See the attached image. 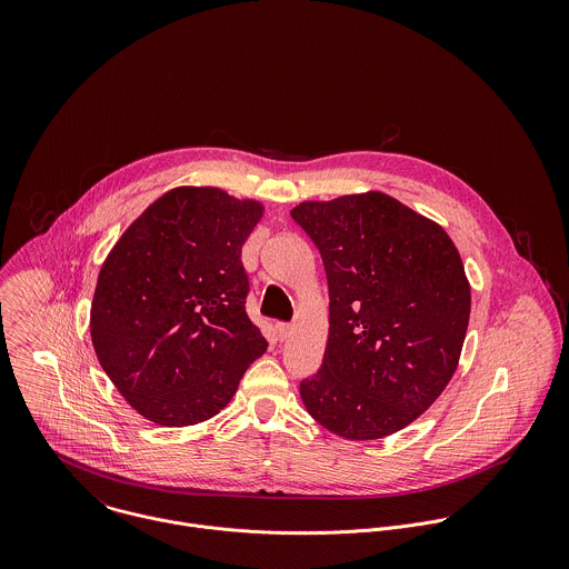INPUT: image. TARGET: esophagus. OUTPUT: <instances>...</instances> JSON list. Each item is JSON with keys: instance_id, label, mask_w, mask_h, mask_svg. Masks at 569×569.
Segmentation results:
<instances>
[{"instance_id": "esophagus-1", "label": "esophagus", "mask_w": 569, "mask_h": 569, "mask_svg": "<svg viewBox=\"0 0 569 569\" xmlns=\"http://www.w3.org/2000/svg\"><path fill=\"white\" fill-rule=\"evenodd\" d=\"M289 332H291V325H284V322L276 325V335H278L280 341H284L289 337Z\"/></svg>"}]
</instances>
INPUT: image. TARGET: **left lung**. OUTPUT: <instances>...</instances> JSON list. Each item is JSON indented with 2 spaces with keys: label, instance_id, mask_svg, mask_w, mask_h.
I'll use <instances>...</instances> for the list:
<instances>
[{
  "label": "left lung",
  "instance_id": "8db88e82",
  "mask_svg": "<svg viewBox=\"0 0 569 569\" xmlns=\"http://www.w3.org/2000/svg\"><path fill=\"white\" fill-rule=\"evenodd\" d=\"M293 221L320 249L328 341L302 403L346 440L401 431L451 381L471 316L458 247L431 219L370 190L302 201Z\"/></svg>",
  "mask_w": 569,
  "mask_h": 569
}]
</instances>
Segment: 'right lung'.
<instances>
[{
	"mask_svg": "<svg viewBox=\"0 0 569 569\" xmlns=\"http://www.w3.org/2000/svg\"><path fill=\"white\" fill-rule=\"evenodd\" d=\"M262 203L212 186L153 201L104 258L89 330L96 357L147 420L188 427L219 413L267 341L244 313L241 262Z\"/></svg>",
	"mask_w": 569,
	"mask_h": 569,
	"instance_id": "add662e5",
	"label": "right lung"
}]
</instances>
